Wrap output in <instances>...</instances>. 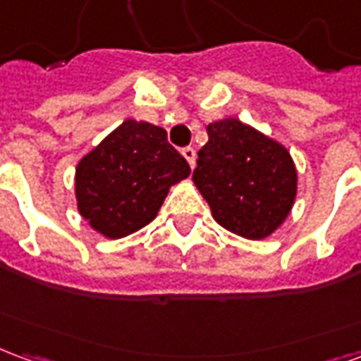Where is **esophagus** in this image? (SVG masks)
<instances>
[{
    "label": "esophagus",
    "mask_w": 361,
    "mask_h": 361,
    "mask_svg": "<svg viewBox=\"0 0 361 361\" xmlns=\"http://www.w3.org/2000/svg\"><path fill=\"white\" fill-rule=\"evenodd\" d=\"M181 154H183V158H185V160H188L189 166H191V168H193V166H195V158H197L195 149H191V147H185V149L181 150Z\"/></svg>",
    "instance_id": "34e87169"
}]
</instances>
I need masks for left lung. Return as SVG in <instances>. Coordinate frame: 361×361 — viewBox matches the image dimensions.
I'll list each match as a JSON object with an SVG mask.
<instances>
[{
	"label": "left lung",
	"mask_w": 361,
	"mask_h": 361,
	"mask_svg": "<svg viewBox=\"0 0 361 361\" xmlns=\"http://www.w3.org/2000/svg\"><path fill=\"white\" fill-rule=\"evenodd\" d=\"M207 133L193 183L212 219L245 240H265L294 207L298 170L290 150L235 118L212 121Z\"/></svg>",
	"instance_id": "left-lung-1"
}]
</instances>
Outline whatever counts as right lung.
Here are the masks:
<instances>
[{"instance_id": "add662e5", "label": "right lung", "mask_w": 361, "mask_h": 361, "mask_svg": "<svg viewBox=\"0 0 361 361\" xmlns=\"http://www.w3.org/2000/svg\"><path fill=\"white\" fill-rule=\"evenodd\" d=\"M189 173L166 129L126 119L75 168L77 211L98 234L119 240L157 219L170 188Z\"/></svg>"}]
</instances>
